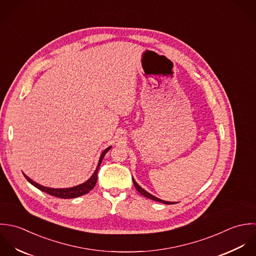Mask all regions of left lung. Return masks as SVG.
<instances>
[{
	"label": "left lung",
	"instance_id": "8db88e82",
	"mask_svg": "<svg viewBox=\"0 0 256 256\" xmlns=\"http://www.w3.org/2000/svg\"><path fill=\"white\" fill-rule=\"evenodd\" d=\"M132 182H134V187H136V189L142 195V196H144V197H146V198H148V199H152V200H154V201H156V202H159V203H163V204H175L174 202H167V201H163V200H160V199H158V198H156V197H154V195H152V194H150L148 191H146L144 189H142L136 182V180L132 178Z\"/></svg>",
	"mask_w": 256,
	"mask_h": 256
}]
</instances>
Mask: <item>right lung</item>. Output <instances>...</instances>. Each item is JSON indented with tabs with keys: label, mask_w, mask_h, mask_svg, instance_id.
Returning a JSON list of instances; mask_svg holds the SVG:
<instances>
[{
	"label": "right lung",
	"mask_w": 256,
	"mask_h": 256,
	"mask_svg": "<svg viewBox=\"0 0 256 256\" xmlns=\"http://www.w3.org/2000/svg\"><path fill=\"white\" fill-rule=\"evenodd\" d=\"M110 150V146L106 150H104L101 154V157H100V160H99V163H98V166L95 170V172L93 173V175L91 176V178L89 180H87L85 183L83 184H80L78 186H75V187H71V188H64V189H54V188H48V187H44V186H42L38 183H36L34 181H32L30 178H28L26 174H24V176L26 177V179L32 184L34 185V187H36L38 189H40V191L42 192H46V194H50L52 196L54 197H57V198H61V199H72V198H77V197H80L82 195H85L87 193H89L96 185L97 183V179H98V170H99V167L102 163V158L104 156L106 155V154Z\"/></svg>",
	"instance_id": "1"
}]
</instances>
